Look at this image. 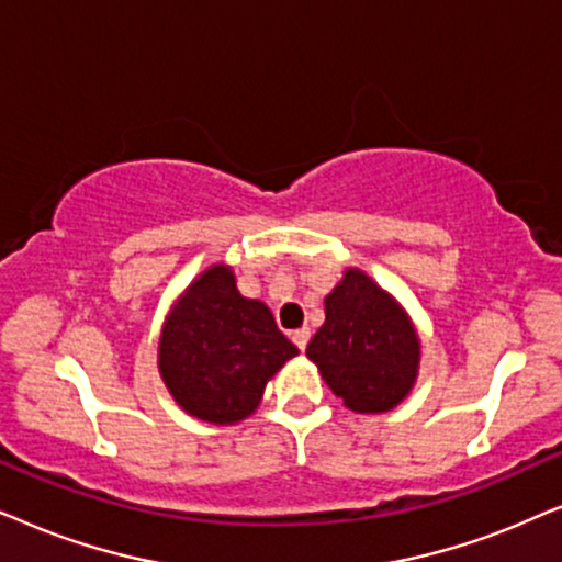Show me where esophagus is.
I'll return each instance as SVG.
<instances>
[{
  "label": "esophagus",
  "instance_id": "1",
  "mask_svg": "<svg viewBox=\"0 0 562 562\" xmlns=\"http://www.w3.org/2000/svg\"><path fill=\"white\" fill-rule=\"evenodd\" d=\"M308 339H311V328H297V331H293V341L301 351L308 347Z\"/></svg>",
  "mask_w": 562,
  "mask_h": 562
}]
</instances>
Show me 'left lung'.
I'll use <instances>...</instances> for the list:
<instances>
[{"label": "left lung", "instance_id": "left-lung-1", "mask_svg": "<svg viewBox=\"0 0 562 562\" xmlns=\"http://www.w3.org/2000/svg\"><path fill=\"white\" fill-rule=\"evenodd\" d=\"M308 349L321 378L357 414H385L411 393L422 341L408 313L362 269H347L324 301Z\"/></svg>", "mask_w": 562, "mask_h": 562}]
</instances>
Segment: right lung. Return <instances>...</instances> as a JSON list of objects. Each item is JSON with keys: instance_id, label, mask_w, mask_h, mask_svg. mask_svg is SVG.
I'll use <instances>...</instances> for the list:
<instances>
[{"instance_id": "1", "label": "right lung", "mask_w": 562, "mask_h": 562, "mask_svg": "<svg viewBox=\"0 0 562 562\" xmlns=\"http://www.w3.org/2000/svg\"><path fill=\"white\" fill-rule=\"evenodd\" d=\"M295 355L272 311L238 293L234 269L213 265L171 305L159 372L179 408L223 426L251 416L269 378Z\"/></svg>"}]
</instances>
